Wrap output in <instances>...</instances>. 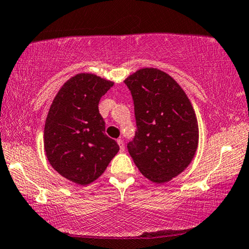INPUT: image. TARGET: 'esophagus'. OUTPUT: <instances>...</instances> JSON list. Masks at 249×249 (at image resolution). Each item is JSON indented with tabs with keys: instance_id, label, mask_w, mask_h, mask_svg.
Instances as JSON below:
<instances>
[{
	"instance_id": "esophagus-1",
	"label": "esophagus",
	"mask_w": 249,
	"mask_h": 249,
	"mask_svg": "<svg viewBox=\"0 0 249 249\" xmlns=\"http://www.w3.org/2000/svg\"><path fill=\"white\" fill-rule=\"evenodd\" d=\"M118 144H119V147H120V152H124V141L122 139H118Z\"/></svg>"
}]
</instances>
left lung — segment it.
<instances>
[{
	"mask_svg": "<svg viewBox=\"0 0 249 249\" xmlns=\"http://www.w3.org/2000/svg\"><path fill=\"white\" fill-rule=\"evenodd\" d=\"M137 131L128 151L142 175L156 183L179 176L198 147V122L188 96L164 71L142 68L124 80Z\"/></svg>",
	"mask_w": 249,
	"mask_h": 249,
	"instance_id": "obj_1",
	"label": "left lung"
}]
</instances>
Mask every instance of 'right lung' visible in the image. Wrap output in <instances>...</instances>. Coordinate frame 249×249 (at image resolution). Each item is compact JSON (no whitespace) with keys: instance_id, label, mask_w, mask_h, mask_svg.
<instances>
[{"instance_id":"add662e5","label":"right lung","mask_w":249,"mask_h":249,"mask_svg":"<svg viewBox=\"0 0 249 249\" xmlns=\"http://www.w3.org/2000/svg\"><path fill=\"white\" fill-rule=\"evenodd\" d=\"M114 83L94 73H77L63 84L51 104L44 127V149L50 164L77 185H89L119 152L105 135L98 111L101 97Z\"/></svg>"}]
</instances>
